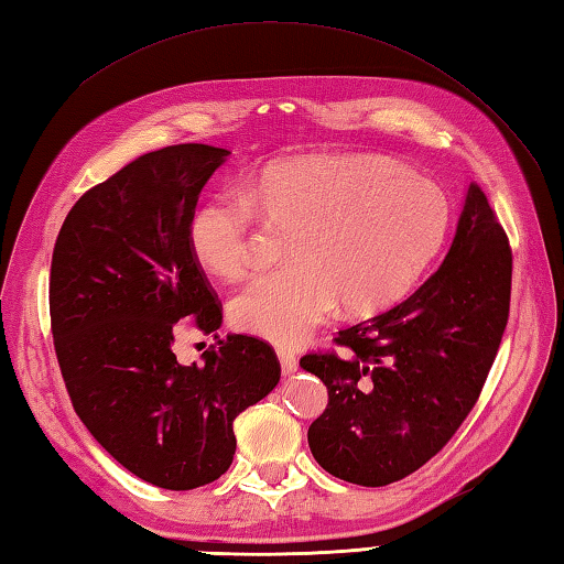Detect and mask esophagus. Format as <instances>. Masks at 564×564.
Segmentation results:
<instances>
[{
	"mask_svg": "<svg viewBox=\"0 0 564 564\" xmlns=\"http://www.w3.org/2000/svg\"><path fill=\"white\" fill-rule=\"evenodd\" d=\"M275 354H279V361H281V370H283V373H285V376H291L293 370L297 368V358H295V354H293L291 349H279Z\"/></svg>",
	"mask_w": 564,
	"mask_h": 564,
	"instance_id": "1",
	"label": "esophagus"
}]
</instances>
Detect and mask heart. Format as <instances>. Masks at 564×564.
<instances>
[{
	"instance_id": "1",
	"label": "heart",
	"mask_w": 564,
	"mask_h": 564,
	"mask_svg": "<svg viewBox=\"0 0 564 564\" xmlns=\"http://www.w3.org/2000/svg\"><path fill=\"white\" fill-rule=\"evenodd\" d=\"M259 218L291 232V263L239 293L232 322L275 344L307 339L337 305L373 315L414 289L448 230V200L429 176L366 158L269 164L242 194L203 198L186 239L220 279L257 269Z\"/></svg>"
}]
</instances>
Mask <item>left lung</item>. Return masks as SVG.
<instances>
[{
  "label": "left lung",
  "instance_id": "obj_1",
  "mask_svg": "<svg viewBox=\"0 0 564 564\" xmlns=\"http://www.w3.org/2000/svg\"><path fill=\"white\" fill-rule=\"evenodd\" d=\"M509 303V237L473 182L441 267L402 303L341 329L339 351L301 358L329 398L307 429L315 460L339 480L382 487L434 458L480 398Z\"/></svg>",
  "mask_w": 564,
  "mask_h": 564
}]
</instances>
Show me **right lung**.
<instances>
[{"label": "right lung", "instance_id": "right-lung-1", "mask_svg": "<svg viewBox=\"0 0 564 564\" xmlns=\"http://www.w3.org/2000/svg\"><path fill=\"white\" fill-rule=\"evenodd\" d=\"M227 150L170 145L91 186L59 227L47 303L55 356L82 424L126 470L196 489L230 467L232 422L275 388L273 346L235 334L176 361L182 327L218 337L223 303L186 223Z\"/></svg>", "mask_w": 564, "mask_h": 564}]
</instances>
